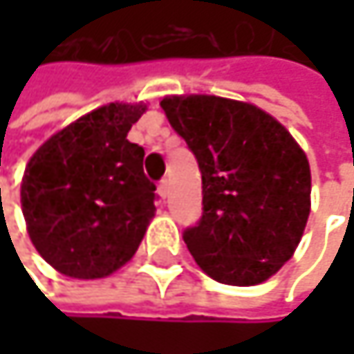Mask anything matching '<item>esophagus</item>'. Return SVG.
Listing matches in <instances>:
<instances>
[{
  "label": "esophagus",
  "instance_id": "obj_1",
  "mask_svg": "<svg viewBox=\"0 0 354 354\" xmlns=\"http://www.w3.org/2000/svg\"><path fill=\"white\" fill-rule=\"evenodd\" d=\"M158 194L162 196V198H166L168 196V180L164 178V180H160V184H158Z\"/></svg>",
  "mask_w": 354,
  "mask_h": 354
}]
</instances>
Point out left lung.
Instances as JSON below:
<instances>
[{"label":"left lung","mask_w":354,"mask_h":354,"mask_svg":"<svg viewBox=\"0 0 354 354\" xmlns=\"http://www.w3.org/2000/svg\"><path fill=\"white\" fill-rule=\"evenodd\" d=\"M203 178V215L182 238L217 283L270 279L295 252L308 217L310 162L291 133L254 104L219 96L160 102Z\"/></svg>","instance_id":"8db88e82"}]
</instances>
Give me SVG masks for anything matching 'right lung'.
<instances>
[{
  "mask_svg": "<svg viewBox=\"0 0 354 354\" xmlns=\"http://www.w3.org/2000/svg\"><path fill=\"white\" fill-rule=\"evenodd\" d=\"M145 104L112 102L44 141L22 178V213L38 254L61 274L102 279L127 264L156 213L145 149L127 139Z\"/></svg>",
  "mask_w": 354,
  "mask_h": 354,
  "instance_id": "1",
  "label": "right lung"
}]
</instances>
